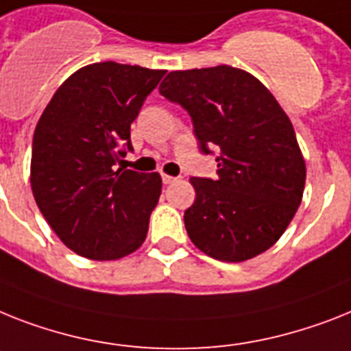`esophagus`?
<instances>
[{
    "label": "esophagus",
    "mask_w": 351,
    "mask_h": 351,
    "mask_svg": "<svg viewBox=\"0 0 351 351\" xmlns=\"http://www.w3.org/2000/svg\"><path fill=\"white\" fill-rule=\"evenodd\" d=\"M178 181V178H172V176H165L163 173V182L165 184H172V182Z\"/></svg>",
    "instance_id": "1"
}]
</instances>
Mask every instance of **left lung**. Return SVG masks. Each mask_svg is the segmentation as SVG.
Segmentation results:
<instances>
[{"label":"left lung","instance_id":"8db88e82","mask_svg":"<svg viewBox=\"0 0 351 351\" xmlns=\"http://www.w3.org/2000/svg\"><path fill=\"white\" fill-rule=\"evenodd\" d=\"M159 93L188 111L204 154L221 150L215 179H190V240L222 262L267 251L296 215L306 178L285 111L258 78L233 66L170 71Z\"/></svg>","mask_w":351,"mask_h":351}]
</instances>
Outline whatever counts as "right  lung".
<instances>
[{"label": "right lung", "instance_id": "1", "mask_svg": "<svg viewBox=\"0 0 351 351\" xmlns=\"http://www.w3.org/2000/svg\"><path fill=\"white\" fill-rule=\"evenodd\" d=\"M165 73L111 60L84 66L37 121L32 192L55 234L84 258L118 260L147 237L161 178L117 163L132 150L130 123Z\"/></svg>", "mask_w": 351, "mask_h": 351}]
</instances>
